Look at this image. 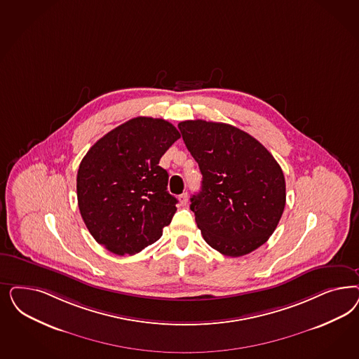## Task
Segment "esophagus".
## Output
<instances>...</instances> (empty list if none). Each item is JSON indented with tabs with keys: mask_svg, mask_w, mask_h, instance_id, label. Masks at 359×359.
Returning <instances> with one entry per match:
<instances>
[{
	"mask_svg": "<svg viewBox=\"0 0 359 359\" xmlns=\"http://www.w3.org/2000/svg\"><path fill=\"white\" fill-rule=\"evenodd\" d=\"M178 199H180V203H181L182 206H186L187 202H189V194H187V193H182V194L178 197Z\"/></svg>",
	"mask_w": 359,
	"mask_h": 359,
	"instance_id": "34e87169",
	"label": "esophagus"
}]
</instances>
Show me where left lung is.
Masks as SVG:
<instances>
[{
	"instance_id": "left-lung-1",
	"label": "left lung",
	"mask_w": 359,
	"mask_h": 359,
	"mask_svg": "<svg viewBox=\"0 0 359 359\" xmlns=\"http://www.w3.org/2000/svg\"><path fill=\"white\" fill-rule=\"evenodd\" d=\"M202 173L190 210L206 243L239 257L266 243L285 208V178L273 156L251 135L224 123L178 124Z\"/></svg>"
}]
</instances>
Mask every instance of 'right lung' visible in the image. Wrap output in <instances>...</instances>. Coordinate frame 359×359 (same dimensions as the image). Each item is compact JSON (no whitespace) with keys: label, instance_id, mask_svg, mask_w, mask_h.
<instances>
[{"label":"right lung","instance_id":"right-lung-1","mask_svg":"<svg viewBox=\"0 0 359 359\" xmlns=\"http://www.w3.org/2000/svg\"><path fill=\"white\" fill-rule=\"evenodd\" d=\"M180 132L162 118L135 117L97 140L83 157L76 193L93 239L116 255H135L170 224L177 199L158 166Z\"/></svg>","mask_w":359,"mask_h":359}]
</instances>
